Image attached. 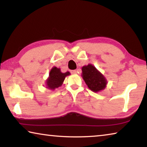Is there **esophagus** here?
<instances>
[{"label":"esophagus","mask_w":147,"mask_h":147,"mask_svg":"<svg viewBox=\"0 0 147 147\" xmlns=\"http://www.w3.org/2000/svg\"><path fill=\"white\" fill-rule=\"evenodd\" d=\"M71 73H73V74H76V73H77V71H76V70L71 71Z\"/></svg>","instance_id":"34e87169"}]
</instances>
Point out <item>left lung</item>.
<instances>
[{"instance_id":"obj_1","label":"left lung","mask_w":147,"mask_h":147,"mask_svg":"<svg viewBox=\"0 0 147 147\" xmlns=\"http://www.w3.org/2000/svg\"><path fill=\"white\" fill-rule=\"evenodd\" d=\"M82 76L88 88L93 92H98L105 89L107 80L93 65L88 64L82 68Z\"/></svg>"}]
</instances>
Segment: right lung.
<instances>
[{
	"instance_id": "obj_1",
	"label": "right lung",
	"mask_w": 147,
	"mask_h": 147,
	"mask_svg": "<svg viewBox=\"0 0 147 147\" xmlns=\"http://www.w3.org/2000/svg\"><path fill=\"white\" fill-rule=\"evenodd\" d=\"M70 74L69 71L63 73L61 72L60 69L57 68L56 67H53L50 71L49 76L46 81L47 88L51 90H54L55 89L58 88L63 84L65 77Z\"/></svg>"
}]
</instances>
